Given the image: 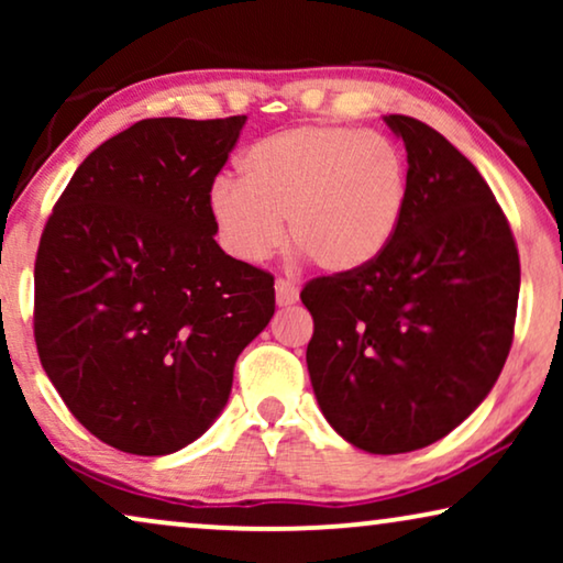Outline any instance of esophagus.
Segmentation results:
<instances>
[{
    "label": "esophagus",
    "instance_id": "esophagus-1",
    "mask_svg": "<svg viewBox=\"0 0 563 563\" xmlns=\"http://www.w3.org/2000/svg\"><path fill=\"white\" fill-rule=\"evenodd\" d=\"M274 289H276V305H279V307H289L299 299L297 284H291L289 279H276Z\"/></svg>",
    "mask_w": 563,
    "mask_h": 563
}]
</instances>
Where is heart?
<instances>
[{"mask_svg": "<svg viewBox=\"0 0 563 563\" xmlns=\"http://www.w3.org/2000/svg\"><path fill=\"white\" fill-rule=\"evenodd\" d=\"M241 179L220 176L207 210L230 256L258 264L284 241L320 272L343 276L376 264L410 207V161L397 141L345 125H297L243 153Z\"/></svg>", "mask_w": 563, "mask_h": 563, "instance_id": "obj_1", "label": "heart"}]
</instances>
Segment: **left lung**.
<instances>
[{
    "instance_id": "left-lung-1",
    "label": "left lung",
    "mask_w": 563,
    "mask_h": 563,
    "mask_svg": "<svg viewBox=\"0 0 563 563\" xmlns=\"http://www.w3.org/2000/svg\"><path fill=\"white\" fill-rule=\"evenodd\" d=\"M410 161L397 241L364 272L302 289L307 372L325 420L368 453L441 441L484 402L512 345L520 258L495 195L426 122L387 114Z\"/></svg>"
}]
</instances>
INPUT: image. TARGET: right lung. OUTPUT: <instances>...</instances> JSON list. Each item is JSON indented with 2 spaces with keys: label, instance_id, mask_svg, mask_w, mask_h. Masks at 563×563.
<instances>
[{
  "label": "right lung",
  "instance_id": "add662e5",
  "mask_svg": "<svg viewBox=\"0 0 563 563\" xmlns=\"http://www.w3.org/2000/svg\"><path fill=\"white\" fill-rule=\"evenodd\" d=\"M243 125L245 114L135 122L84 158L43 230L37 356L112 449L166 456L197 441L274 318V276L228 256L207 210Z\"/></svg>",
  "mask_w": 563,
  "mask_h": 563
}]
</instances>
